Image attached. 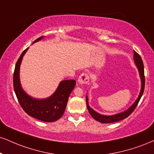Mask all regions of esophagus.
<instances>
[{
	"label": "esophagus",
	"mask_w": 154,
	"mask_h": 154,
	"mask_svg": "<svg viewBox=\"0 0 154 154\" xmlns=\"http://www.w3.org/2000/svg\"><path fill=\"white\" fill-rule=\"evenodd\" d=\"M89 81H90V77H89V75L86 72L82 73L79 77L78 82L80 83V84H87V83L89 82Z\"/></svg>",
	"instance_id": "obj_1"
}]
</instances>
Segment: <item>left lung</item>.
<instances>
[{
    "instance_id": "obj_1",
    "label": "left lung",
    "mask_w": 154,
    "mask_h": 154,
    "mask_svg": "<svg viewBox=\"0 0 154 154\" xmlns=\"http://www.w3.org/2000/svg\"><path fill=\"white\" fill-rule=\"evenodd\" d=\"M133 59H134L135 63H136L137 67H138V71L140 73V77L141 78V82H142V87H141V90H140V95L138 96V99L136 100V101L135 102L134 104L131 106L130 108L128 109L125 112H121V113L114 115V116H103L97 112H96L95 110H92L91 107L88 105V97L86 96V103H87V107H88V111L90 112V114L91 115V116L94 119L97 120L98 122H100L103 123H115V122H118L119 120H123L127 117H128L134 111L137 105H138V103H139L140 98H141L143 93L144 88H145V75H144V66H143V62L141 57L136 51L133 50Z\"/></svg>"
}]
</instances>
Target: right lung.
<instances>
[{
	"mask_svg": "<svg viewBox=\"0 0 154 154\" xmlns=\"http://www.w3.org/2000/svg\"><path fill=\"white\" fill-rule=\"evenodd\" d=\"M42 37L38 38L34 42L40 40ZM28 49L24 50L18 58L14 72V88L18 101L23 110L31 117L44 122L56 121L64 114L68 98L75 88L76 81L75 79L62 81L54 94L47 99L38 100L29 97L22 90L19 81L20 64Z\"/></svg>",
	"mask_w": 154,
	"mask_h": 154,
	"instance_id": "obj_1",
	"label": "right lung"
}]
</instances>
